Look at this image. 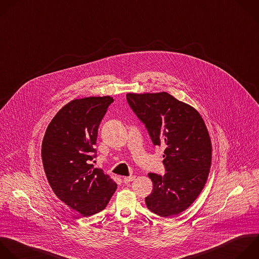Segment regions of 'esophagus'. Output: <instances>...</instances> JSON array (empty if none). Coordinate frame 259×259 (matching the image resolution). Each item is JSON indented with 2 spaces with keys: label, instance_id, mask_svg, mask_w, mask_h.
Returning <instances> with one entry per match:
<instances>
[{
  "label": "esophagus",
  "instance_id": "esophagus-1",
  "mask_svg": "<svg viewBox=\"0 0 259 259\" xmlns=\"http://www.w3.org/2000/svg\"><path fill=\"white\" fill-rule=\"evenodd\" d=\"M135 176H129V177H124L123 178V181H124V183H130V182H132L133 180H135Z\"/></svg>",
  "mask_w": 259,
  "mask_h": 259
}]
</instances>
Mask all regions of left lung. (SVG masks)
I'll return each mask as SVG.
<instances>
[{
  "instance_id": "obj_1",
  "label": "left lung",
  "mask_w": 259,
  "mask_h": 259,
  "mask_svg": "<svg viewBox=\"0 0 259 259\" xmlns=\"http://www.w3.org/2000/svg\"><path fill=\"white\" fill-rule=\"evenodd\" d=\"M126 97L152 143L164 147L166 174H148L153 189L145 198L147 208L162 218L177 215L195 201L208 178L212 147L205 123L196 109L165 92Z\"/></svg>"
}]
</instances>
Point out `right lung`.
Instances as JSON below:
<instances>
[{
	"label": "right lung",
	"instance_id": "1",
	"mask_svg": "<svg viewBox=\"0 0 259 259\" xmlns=\"http://www.w3.org/2000/svg\"><path fill=\"white\" fill-rule=\"evenodd\" d=\"M113 102L110 96L71 101L53 118L41 143L44 169L53 191L82 217L105 209L117 189L109 175L91 163L100 123Z\"/></svg>",
	"mask_w": 259,
	"mask_h": 259
}]
</instances>
